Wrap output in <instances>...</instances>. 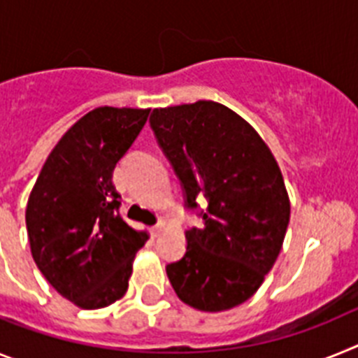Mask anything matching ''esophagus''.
Masks as SVG:
<instances>
[{
	"label": "esophagus",
	"mask_w": 358,
	"mask_h": 358,
	"mask_svg": "<svg viewBox=\"0 0 358 358\" xmlns=\"http://www.w3.org/2000/svg\"><path fill=\"white\" fill-rule=\"evenodd\" d=\"M164 225H166V223L160 222V223H157V225L151 227V229H149V232H151V236H153V238H157V236H160V232H162V229H164Z\"/></svg>",
	"instance_id": "1"
}]
</instances>
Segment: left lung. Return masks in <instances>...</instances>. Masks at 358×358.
Listing matches in <instances>:
<instances>
[{
    "label": "left lung",
    "instance_id": "1",
    "mask_svg": "<svg viewBox=\"0 0 358 358\" xmlns=\"http://www.w3.org/2000/svg\"><path fill=\"white\" fill-rule=\"evenodd\" d=\"M151 127L182 182L187 209L203 225L185 231L187 250L166 266L180 301L201 312H223L250 299L263 285L290 222L281 169L259 133L214 101L157 108Z\"/></svg>",
    "mask_w": 358,
    "mask_h": 358
}]
</instances>
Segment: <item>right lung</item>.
I'll return each instance as SVG.
<instances>
[{
    "instance_id": "1",
    "label": "right lung",
    "mask_w": 358,
    "mask_h": 358,
    "mask_svg": "<svg viewBox=\"0 0 358 358\" xmlns=\"http://www.w3.org/2000/svg\"><path fill=\"white\" fill-rule=\"evenodd\" d=\"M151 110L102 106L61 136L27 203V231L37 268L64 299L85 310L124 297L135 254L148 232L119 214L111 176Z\"/></svg>"
}]
</instances>
